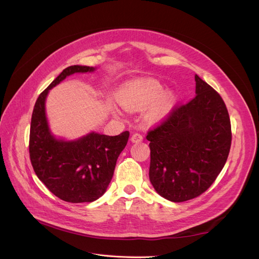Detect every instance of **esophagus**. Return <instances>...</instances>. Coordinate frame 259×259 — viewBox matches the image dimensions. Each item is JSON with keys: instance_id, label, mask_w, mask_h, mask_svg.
Wrapping results in <instances>:
<instances>
[{"instance_id": "obj_1", "label": "esophagus", "mask_w": 259, "mask_h": 259, "mask_svg": "<svg viewBox=\"0 0 259 259\" xmlns=\"http://www.w3.org/2000/svg\"><path fill=\"white\" fill-rule=\"evenodd\" d=\"M143 139H144L143 135L139 134V133H134V134H133L131 137V140L133 143H140V142H143Z\"/></svg>"}]
</instances>
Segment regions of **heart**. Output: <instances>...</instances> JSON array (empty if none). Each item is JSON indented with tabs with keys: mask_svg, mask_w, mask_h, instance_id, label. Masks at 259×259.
<instances>
[{
	"mask_svg": "<svg viewBox=\"0 0 259 259\" xmlns=\"http://www.w3.org/2000/svg\"><path fill=\"white\" fill-rule=\"evenodd\" d=\"M164 92L163 86L155 80L140 81L125 89L121 94V103L127 109H142L158 99ZM175 103V96L171 93H165L151 108L150 115L159 119L169 112Z\"/></svg>",
	"mask_w": 259,
	"mask_h": 259,
	"instance_id": "b5f03b06",
	"label": "heart"
}]
</instances>
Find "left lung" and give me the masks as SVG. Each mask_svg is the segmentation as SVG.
<instances>
[{
	"label": "left lung",
	"instance_id": "left-lung-1",
	"mask_svg": "<svg viewBox=\"0 0 259 259\" xmlns=\"http://www.w3.org/2000/svg\"><path fill=\"white\" fill-rule=\"evenodd\" d=\"M194 98L173 107L147 133L149 178L163 198L184 202L205 192L221 173L231 147V124L221 95L195 75Z\"/></svg>",
	"mask_w": 259,
	"mask_h": 259
}]
</instances>
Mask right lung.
Returning a JSON list of instances; mask_svg holds the SVG:
<instances>
[{"instance_id":"add662e5","label":"right lung","mask_w":259,"mask_h":259,"mask_svg":"<svg viewBox=\"0 0 259 259\" xmlns=\"http://www.w3.org/2000/svg\"><path fill=\"white\" fill-rule=\"evenodd\" d=\"M93 70L88 66L66 68L37 97L31 117L29 153L32 167L53 194L70 203L93 202L106 192L130 136L128 131L117 136L91 133L75 142H64L51 135L45 116L49 91L70 74Z\"/></svg>"}]
</instances>
